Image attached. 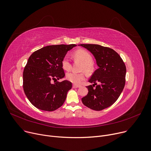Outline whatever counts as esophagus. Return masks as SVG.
I'll list each match as a JSON object with an SVG mask.
<instances>
[{"mask_svg":"<svg viewBox=\"0 0 151 151\" xmlns=\"http://www.w3.org/2000/svg\"><path fill=\"white\" fill-rule=\"evenodd\" d=\"M73 87L75 88H80L81 86H80V85H78V84H73Z\"/></svg>","mask_w":151,"mask_h":151,"instance_id":"1","label":"esophagus"}]
</instances>
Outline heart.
<instances>
[{
  "label": "heart",
  "mask_w": 151,
  "mask_h": 151,
  "mask_svg": "<svg viewBox=\"0 0 151 151\" xmlns=\"http://www.w3.org/2000/svg\"><path fill=\"white\" fill-rule=\"evenodd\" d=\"M76 59L80 60L83 63L81 67L82 70H85L87 72H91L93 69V58L88 52L84 50H78L73 54ZM62 67L64 70H68L71 68V63L68 55L65 56L62 62ZM66 77L70 81L79 84L85 79V74L84 73H76L75 71H70L67 73Z\"/></svg>",
  "instance_id": "obj_1"
}]
</instances>
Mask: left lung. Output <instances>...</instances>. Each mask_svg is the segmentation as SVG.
<instances>
[{
    "label": "left lung",
    "instance_id": "1",
    "mask_svg": "<svg viewBox=\"0 0 151 151\" xmlns=\"http://www.w3.org/2000/svg\"><path fill=\"white\" fill-rule=\"evenodd\" d=\"M80 45L94 55L99 67L89 80L94 84L86 87L88 94L82 98V102L91 109L102 110L114 104L123 91L125 84V65L112 49L97 44ZM96 82L100 84L97 85Z\"/></svg>",
    "mask_w": 151,
    "mask_h": 151
}]
</instances>
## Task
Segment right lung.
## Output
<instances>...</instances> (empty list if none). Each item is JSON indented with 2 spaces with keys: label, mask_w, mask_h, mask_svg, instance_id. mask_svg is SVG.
I'll return each mask as SVG.
<instances>
[{
  "label": "right lung",
  "mask_w": 151,
  "mask_h": 151,
  "mask_svg": "<svg viewBox=\"0 0 151 151\" xmlns=\"http://www.w3.org/2000/svg\"><path fill=\"white\" fill-rule=\"evenodd\" d=\"M76 44L47 45L32 53L23 74V90L29 102L36 108L54 111L66 99L72 83L64 80L53 83L65 76L62 62L67 52Z\"/></svg>",
  "instance_id": "right-lung-1"
}]
</instances>
